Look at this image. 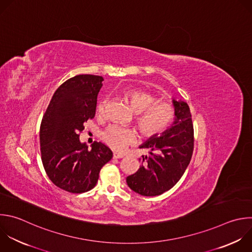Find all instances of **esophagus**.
I'll return each instance as SVG.
<instances>
[{"mask_svg":"<svg viewBox=\"0 0 252 252\" xmlns=\"http://www.w3.org/2000/svg\"><path fill=\"white\" fill-rule=\"evenodd\" d=\"M125 155L119 152H114V158H123Z\"/></svg>","mask_w":252,"mask_h":252,"instance_id":"34e87169","label":"esophagus"}]
</instances>
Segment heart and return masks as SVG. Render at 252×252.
<instances>
[{
	"mask_svg": "<svg viewBox=\"0 0 252 252\" xmlns=\"http://www.w3.org/2000/svg\"><path fill=\"white\" fill-rule=\"evenodd\" d=\"M126 98L136 112L135 123L138 128L146 136L162 132L175 119V111L170 104L157 101L156 97L148 92L130 89L126 92ZM108 102V96L98 102L97 113L99 116H106ZM101 137L110 147L121 151L137 141V133L133 128L118 124L109 126L103 130Z\"/></svg>",
	"mask_w": 252,
	"mask_h": 252,
	"instance_id": "heart-1",
	"label": "heart"
}]
</instances>
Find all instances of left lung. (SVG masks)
<instances>
[{
    "mask_svg": "<svg viewBox=\"0 0 252 252\" xmlns=\"http://www.w3.org/2000/svg\"><path fill=\"white\" fill-rule=\"evenodd\" d=\"M175 122L161 136L153 135L140 148L150 149L142 155L141 167L126 177L128 187L142 196H158L170 190L183 176L194 150V127L187 103L173 100Z\"/></svg>",
    "mask_w": 252,
    "mask_h": 252,
    "instance_id": "1",
    "label": "left lung"
}]
</instances>
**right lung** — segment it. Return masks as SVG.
Returning <instances> with one entry per match:
<instances>
[{"instance_id": "1", "label": "right lung", "mask_w": 252, "mask_h": 252, "mask_svg": "<svg viewBox=\"0 0 252 252\" xmlns=\"http://www.w3.org/2000/svg\"><path fill=\"white\" fill-rule=\"evenodd\" d=\"M103 77L76 75L58 87L43 115L40 153L44 170L51 182L69 193L93 189L102 167L112 157V150L102 142L92 149L81 143L84 124L95 117L98 93Z\"/></svg>"}]
</instances>
